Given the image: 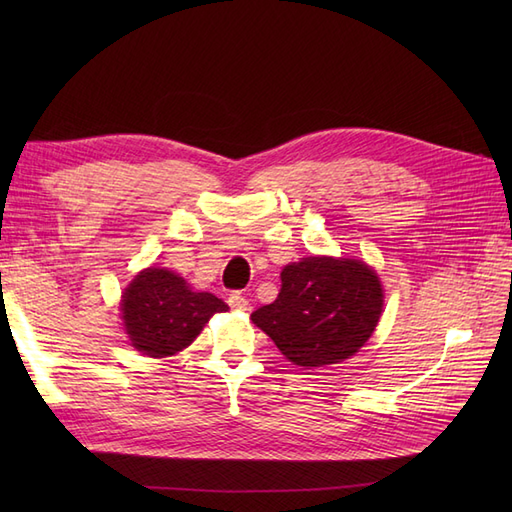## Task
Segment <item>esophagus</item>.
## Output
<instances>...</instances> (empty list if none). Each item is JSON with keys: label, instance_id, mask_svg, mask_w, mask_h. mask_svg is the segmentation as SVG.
Segmentation results:
<instances>
[{"label": "esophagus", "instance_id": "34e87169", "mask_svg": "<svg viewBox=\"0 0 512 512\" xmlns=\"http://www.w3.org/2000/svg\"><path fill=\"white\" fill-rule=\"evenodd\" d=\"M228 305L232 309H237V312H247V309H250V301H247L241 292H232L228 297Z\"/></svg>", "mask_w": 512, "mask_h": 512}]
</instances>
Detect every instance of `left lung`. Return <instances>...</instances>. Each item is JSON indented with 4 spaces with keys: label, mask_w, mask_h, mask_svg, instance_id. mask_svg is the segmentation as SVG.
<instances>
[{
    "label": "left lung",
    "mask_w": 512,
    "mask_h": 512,
    "mask_svg": "<svg viewBox=\"0 0 512 512\" xmlns=\"http://www.w3.org/2000/svg\"><path fill=\"white\" fill-rule=\"evenodd\" d=\"M378 273L354 258L309 256L282 269V290L252 322L294 365L342 363L359 352L382 314Z\"/></svg>",
    "instance_id": "8db88e82"
}]
</instances>
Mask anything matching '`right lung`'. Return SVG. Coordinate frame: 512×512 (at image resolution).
<instances>
[{"instance_id":"1","label":"right lung","mask_w":512,"mask_h":512,"mask_svg":"<svg viewBox=\"0 0 512 512\" xmlns=\"http://www.w3.org/2000/svg\"><path fill=\"white\" fill-rule=\"evenodd\" d=\"M220 312H228L222 299L194 292L183 277L158 267L138 273L121 297V320L130 344L153 359L188 348Z\"/></svg>"}]
</instances>
